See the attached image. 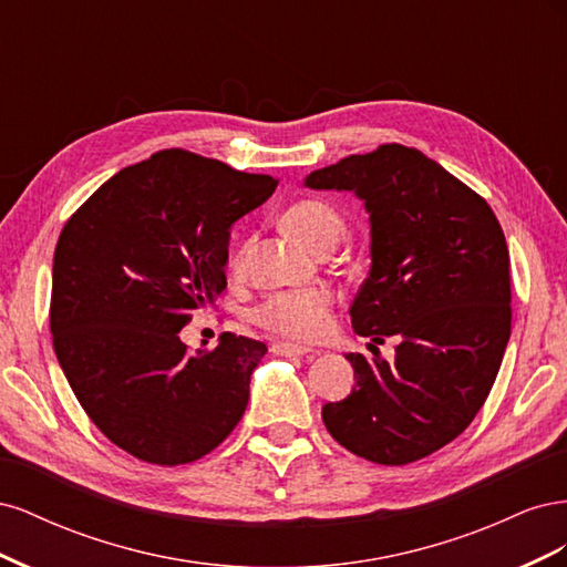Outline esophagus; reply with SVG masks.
<instances>
[{
	"mask_svg": "<svg viewBox=\"0 0 567 567\" xmlns=\"http://www.w3.org/2000/svg\"><path fill=\"white\" fill-rule=\"evenodd\" d=\"M271 352L279 354V357H302L310 352V348H302V346H293V342H274Z\"/></svg>",
	"mask_w": 567,
	"mask_h": 567,
	"instance_id": "1",
	"label": "esophagus"
}]
</instances>
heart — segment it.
<instances>
[{
  "mask_svg": "<svg viewBox=\"0 0 567 567\" xmlns=\"http://www.w3.org/2000/svg\"><path fill=\"white\" fill-rule=\"evenodd\" d=\"M284 227L300 236L319 252H329L338 246L346 234V217L333 203L321 198H305L290 205L281 217ZM250 241L241 246L234 257V269L241 271L246 267V257ZM255 323H260L269 333L288 340H319L331 329L333 319V296L323 288L307 290H281L269 296L265 302L255 307Z\"/></svg>",
  "mask_w": 567,
  "mask_h": 567,
  "instance_id": "b5f03b06",
  "label": "heart"
}]
</instances>
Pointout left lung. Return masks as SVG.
<instances>
[{"instance_id":"left-lung-1","label":"left lung","mask_w":567,"mask_h":567,"mask_svg":"<svg viewBox=\"0 0 567 567\" xmlns=\"http://www.w3.org/2000/svg\"><path fill=\"white\" fill-rule=\"evenodd\" d=\"M305 186L364 203L371 269L352 329L398 340L392 364L346 354L357 383L321 406L326 431L383 466L419 461L466 431L499 373L511 336L504 231L485 198L402 144L315 169Z\"/></svg>"}]
</instances>
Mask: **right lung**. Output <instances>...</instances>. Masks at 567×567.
<instances>
[{"label": "right lung", "mask_w": 567, "mask_h": 567, "mask_svg": "<svg viewBox=\"0 0 567 567\" xmlns=\"http://www.w3.org/2000/svg\"><path fill=\"white\" fill-rule=\"evenodd\" d=\"M182 148L120 169L68 219L51 274L59 364L94 425L132 456L179 466L241 421L260 340L179 331L227 288L231 227L277 188Z\"/></svg>", "instance_id": "add662e5"}]
</instances>
